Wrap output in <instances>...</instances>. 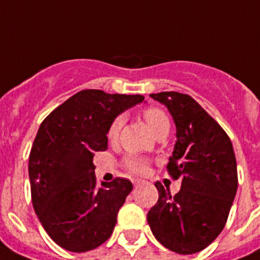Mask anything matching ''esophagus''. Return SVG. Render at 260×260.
I'll use <instances>...</instances> for the list:
<instances>
[{
    "mask_svg": "<svg viewBox=\"0 0 260 260\" xmlns=\"http://www.w3.org/2000/svg\"><path fill=\"white\" fill-rule=\"evenodd\" d=\"M143 183H144V182H143V180H140V179H137V180H135V182H134V184H135V187H138V185L143 184Z\"/></svg>",
    "mask_w": 260,
    "mask_h": 260,
    "instance_id": "esophagus-1",
    "label": "esophagus"
}]
</instances>
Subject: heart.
<instances>
[{"instance_id":"b5f03b06","label":"heart","mask_w":260,"mask_h":260,"mask_svg":"<svg viewBox=\"0 0 260 260\" xmlns=\"http://www.w3.org/2000/svg\"><path fill=\"white\" fill-rule=\"evenodd\" d=\"M143 116H144V120L147 121L149 127L153 130V133H157L161 127L169 125L168 116L165 114V112L161 111L159 108L146 109ZM123 122H125V118H123L122 114L117 116V117L112 121L111 125H109L108 127V133H107L108 139L111 140L117 139L118 134H120L121 132V128H122L123 126ZM125 165L128 170L133 171V173L135 174H143L147 170V162L143 158H140V157H135V156L127 157L125 161Z\"/></svg>"}]
</instances>
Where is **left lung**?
Instances as JSON below:
<instances>
[{
	"label": "left lung",
	"mask_w": 260,
	"mask_h": 260,
	"mask_svg": "<svg viewBox=\"0 0 260 260\" xmlns=\"http://www.w3.org/2000/svg\"><path fill=\"white\" fill-rule=\"evenodd\" d=\"M166 106L177 127V142L168 171L182 180L171 196L157 182L158 201L147 220L159 244L178 254L208 247L227 222L237 192V165L232 142L193 98L175 91L151 94Z\"/></svg>",
	"instance_id": "8db88e82"
}]
</instances>
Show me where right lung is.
<instances>
[{
    "label": "right lung",
    "instance_id": "1",
    "mask_svg": "<svg viewBox=\"0 0 260 260\" xmlns=\"http://www.w3.org/2000/svg\"><path fill=\"white\" fill-rule=\"evenodd\" d=\"M143 101V95L82 90L42 121L28 165L32 204L47 235L63 249L83 253L111 237L133 184L116 178L98 185L92 158L108 147L112 121Z\"/></svg>",
    "mask_w": 260,
    "mask_h": 260
}]
</instances>
